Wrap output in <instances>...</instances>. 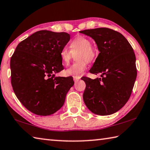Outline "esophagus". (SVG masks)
<instances>
[{"label":"esophagus","instance_id":"34e87169","mask_svg":"<svg viewBox=\"0 0 150 150\" xmlns=\"http://www.w3.org/2000/svg\"><path fill=\"white\" fill-rule=\"evenodd\" d=\"M80 79H81V77H73V80H74L75 83H77L79 81Z\"/></svg>","mask_w":150,"mask_h":150}]
</instances>
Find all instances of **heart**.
Instances as JSON below:
<instances>
[{"mask_svg":"<svg viewBox=\"0 0 150 150\" xmlns=\"http://www.w3.org/2000/svg\"><path fill=\"white\" fill-rule=\"evenodd\" d=\"M71 50L67 47L62 48L59 53L62 63L67 65L71 59L72 53L79 52L77 55V60L79 62L72 64L65 71L67 75L73 77H79L85 71L87 61L92 62L96 58L97 51L92 46L91 40L83 36H79L75 38L70 44Z\"/></svg>","mask_w":150,"mask_h":150,"instance_id":"1","label":"heart"}]
</instances>
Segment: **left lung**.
I'll return each mask as SVG.
<instances>
[{
  "mask_svg": "<svg viewBox=\"0 0 150 150\" xmlns=\"http://www.w3.org/2000/svg\"><path fill=\"white\" fill-rule=\"evenodd\" d=\"M96 42L100 53L90 73H102L101 78L83 77L86 83L83 100L96 115H108L125 105L137 78L136 56L129 41L113 29L101 28L81 31Z\"/></svg>",
  "mask_w": 150,
  "mask_h": 150,
  "instance_id": "1",
  "label": "left lung"
}]
</instances>
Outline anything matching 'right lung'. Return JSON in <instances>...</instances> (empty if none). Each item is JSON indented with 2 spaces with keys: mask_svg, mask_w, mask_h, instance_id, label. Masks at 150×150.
<instances>
[{
  "mask_svg": "<svg viewBox=\"0 0 150 150\" xmlns=\"http://www.w3.org/2000/svg\"><path fill=\"white\" fill-rule=\"evenodd\" d=\"M70 35L37 31L19 43L10 59L11 83L24 107L38 115L56 112L74 84L72 77H55L64 69L60 51Z\"/></svg>",
  "mask_w": 150,
  "mask_h": 150,
  "instance_id": "1",
  "label": "right lung"
}]
</instances>
